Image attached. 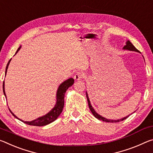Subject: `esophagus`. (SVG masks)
<instances>
[{"label":"esophagus","mask_w":153,"mask_h":153,"mask_svg":"<svg viewBox=\"0 0 153 153\" xmlns=\"http://www.w3.org/2000/svg\"><path fill=\"white\" fill-rule=\"evenodd\" d=\"M84 77V74L82 72H77L76 74H75V75L74 76V79L76 80V81H79V80H81L82 78Z\"/></svg>","instance_id":"1"}]
</instances>
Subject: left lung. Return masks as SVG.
<instances>
[{"mask_svg": "<svg viewBox=\"0 0 153 153\" xmlns=\"http://www.w3.org/2000/svg\"><path fill=\"white\" fill-rule=\"evenodd\" d=\"M123 49H126V50H129V51H136V52H139V53H140V52L137 50L136 47H135L133 44L131 43V42H130L129 41H127L126 42V45L123 47ZM86 96H87V102H88V105H89V109L90 111H91V112H92V114H94V116L96 117V118H97V119L99 120H102V121H105V122H109V123H117V122H119V121H123V120L126 119L127 117H128L129 115H128V116H127L126 117H124V118L123 119H118V120H111V119H107L106 118H104V117H102L101 115H100L97 113V112L95 111V110L94 109V108L92 107V106L91 105V103H90V100L89 99V97H88V94H87V93L86 92Z\"/></svg>", "mask_w": 153, "mask_h": 153, "instance_id": "8db88e82", "label": "left lung"}]
</instances>
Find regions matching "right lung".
<instances>
[{
  "label": "right lung",
  "instance_id": "1",
  "mask_svg": "<svg viewBox=\"0 0 153 153\" xmlns=\"http://www.w3.org/2000/svg\"><path fill=\"white\" fill-rule=\"evenodd\" d=\"M21 48V46H20L18 49L17 50L16 53L18 52L19 50ZM11 59L9 60L8 64L7 65L6 67V71H5V75L7 74V68H8L9 64L11 62ZM74 80L72 78H70L68 79H67L66 81H64L59 86L58 89H57V94H56V104L55 105V106L53 108V109H51V111H50L48 113L46 114L45 116H42L39 117V118L33 120L32 121H24L22 120L19 119L17 118V117L15 115L13 112H12L11 111H9L11 112V114L13 115V116L17 118V119L20 120L22 122H24V123L30 125V126H46V125H48L51 123L53 122L55 120H56L57 119V117L59 116V114H61V112L63 111V108H64V96H65V93H66V90L69 88L70 87L72 86V85L74 84ZM2 88H3V93L4 96L6 97V94H5V91H4V82H3V85H2ZM7 98V97H6Z\"/></svg>",
  "mask_w": 153,
  "mask_h": 153
}]
</instances>
